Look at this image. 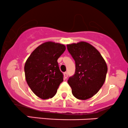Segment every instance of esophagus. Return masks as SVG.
Here are the masks:
<instances>
[{
    "mask_svg": "<svg viewBox=\"0 0 128 128\" xmlns=\"http://www.w3.org/2000/svg\"><path fill=\"white\" fill-rule=\"evenodd\" d=\"M64 78L65 79L67 78V77H68V73H66V72H64Z\"/></svg>",
    "mask_w": 128,
    "mask_h": 128,
    "instance_id": "obj_1",
    "label": "esophagus"
}]
</instances>
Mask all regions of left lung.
Wrapping results in <instances>:
<instances>
[{
	"instance_id": "1",
	"label": "left lung",
	"mask_w": 128,
	"mask_h": 128,
	"mask_svg": "<svg viewBox=\"0 0 128 128\" xmlns=\"http://www.w3.org/2000/svg\"><path fill=\"white\" fill-rule=\"evenodd\" d=\"M67 48L75 61L76 70L68 83L76 98L86 100L98 92L103 86L107 65L100 52L86 42L68 44Z\"/></svg>"
}]
</instances>
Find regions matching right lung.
<instances>
[{
	"instance_id": "add662e5",
	"label": "right lung",
	"mask_w": 128,
	"mask_h": 128,
	"mask_svg": "<svg viewBox=\"0 0 128 128\" xmlns=\"http://www.w3.org/2000/svg\"><path fill=\"white\" fill-rule=\"evenodd\" d=\"M65 49L64 44L46 42L38 46L26 60V82L39 98H52L64 81V74L59 69L57 60Z\"/></svg>"
}]
</instances>
